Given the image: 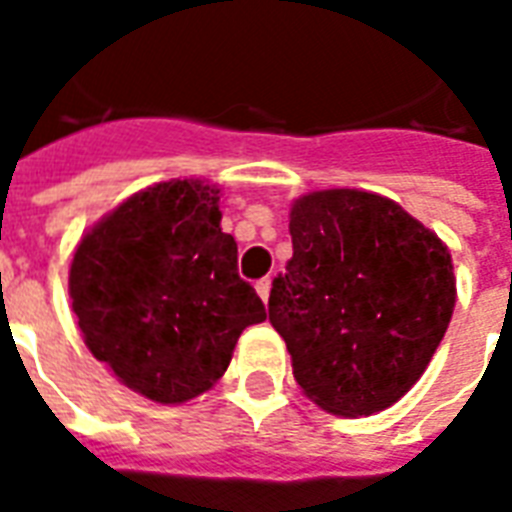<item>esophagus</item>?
<instances>
[{"label": "esophagus", "instance_id": "1", "mask_svg": "<svg viewBox=\"0 0 512 512\" xmlns=\"http://www.w3.org/2000/svg\"><path fill=\"white\" fill-rule=\"evenodd\" d=\"M270 288H272V280L270 278H261L259 283H256V294H259L264 305H267V299H270Z\"/></svg>", "mask_w": 512, "mask_h": 512}]
</instances>
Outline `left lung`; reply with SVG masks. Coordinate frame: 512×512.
Listing matches in <instances>:
<instances>
[{
  "mask_svg": "<svg viewBox=\"0 0 512 512\" xmlns=\"http://www.w3.org/2000/svg\"><path fill=\"white\" fill-rule=\"evenodd\" d=\"M294 256L272 280L270 324L294 378L332 416L391 407L429 367L456 305L451 251L394 199L359 188L291 205Z\"/></svg>",
  "mask_w": 512,
  "mask_h": 512,
  "instance_id": "8db88e82",
  "label": "left lung"
}]
</instances>
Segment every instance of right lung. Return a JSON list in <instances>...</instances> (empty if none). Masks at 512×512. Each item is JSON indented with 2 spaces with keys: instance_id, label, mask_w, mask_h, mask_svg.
I'll return each instance as SVG.
<instances>
[{
  "instance_id": "1",
  "label": "right lung",
  "mask_w": 512,
  "mask_h": 512,
  "mask_svg": "<svg viewBox=\"0 0 512 512\" xmlns=\"http://www.w3.org/2000/svg\"><path fill=\"white\" fill-rule=\"evenodd\" d=\"M218 205L207 180L156 183L96 221L72 256L69 299L88 351L161 405L213 388L242 329L267 318L237 275Z\"/></svg>"
}]
</instances>
